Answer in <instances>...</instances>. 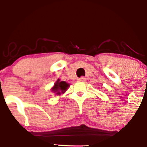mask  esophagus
I'll use <instances>...</instances> for the list:
<instances>
[{
  "mask_svg": "<svg viewBox=\"0 0 147 147\" xmlns=\"http://www.w3.org/2000/svg\"><path fill=\"white\" fill-rule=\"evenodd\" d=\"M86 80V79L84 77H80V78L78 79L79 82H85Z\"/></svg>",
  "mask_w": 147,
  "mask_h": 147,
  "instance_id": "esophagus-1",
  "label": "esophagus"
}]
</instances>
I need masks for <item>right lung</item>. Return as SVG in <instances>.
Here are the masks:
<instances>
[{"instance_id": "1", "label": "right lung", "mask_w": 147, "mask_h": 147, "mask_svg": "<svg viewBox=\"0 0 147 147\" xmlns=\"http://www.w3.org/2000/svg\"><path fill=\"white\" fill-rule=\"evenodd\" d=\"M69 86H70V84L66 83L65 82H63V81L61 82L60 79H58L55 82V86L52 88L51 90L54 93H55V95H61L66 91Z\"/></svg>"}]
</instances>
